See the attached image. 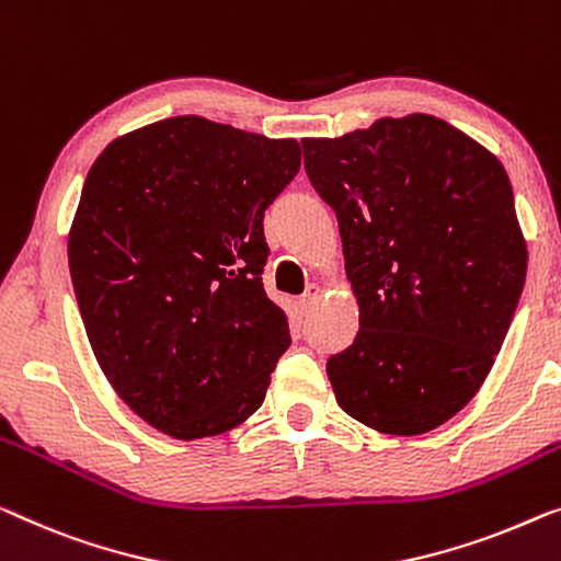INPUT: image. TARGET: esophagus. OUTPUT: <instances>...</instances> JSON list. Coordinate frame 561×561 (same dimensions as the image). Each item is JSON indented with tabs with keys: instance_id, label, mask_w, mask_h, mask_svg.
Returning a JSON list of instances; mask_svg holds the SVG:
<instances>
[{
	"instance_id": "obj_1",
	"label": "esophagus",
	"mask_w": 561,
	"mask_h": 561,
	"mask_svg": "<svg viewBox=\"0 0 561 561\" xmlns=\"http://www.w3.org/2000/svg\"><path fill=\"white\" fill-rule=\"evenodd\" d=\"M320 295H322V289L317 287V284H309L307 291L302 295V299H299V305H302L305 309H307V307H312V305L317 302V299H320Z\"/></svg>"
}]
</instances>
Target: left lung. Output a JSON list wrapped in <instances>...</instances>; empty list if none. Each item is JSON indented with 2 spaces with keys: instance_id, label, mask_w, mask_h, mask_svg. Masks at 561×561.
Here are the masks:
<instances>
[{
  "instance_id": "obj_1",
  "label": "left lung",
  "mask_w": 561,
  "mask_h": 561,
  "mask_svg": "<svg viewBox=\"0 0 561 561\" xmlns=\"http://www.w3.org/2000/svg\"><path fill=\"white\" fill-rule=\"evenodd\" d=\"M302 148L360 307L355 342L328 360L334 398L388 436L438 428L483 386L524 289L504 165L425 113Z\"/></svg>"
}]
</instances>
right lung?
Masks as SVG:
<instances>
[{
	"label": "right lung",
	"mask_w": 561,
	"mask_h": 561,
	"mask_svg": "<svg viewBox=\"0 0 561 561\" xmlns=\"http://www.w3.org/2000/svg\"><path fill=\"white\" fill-rule=\"evenodd\" d=\"M295 138L179 115L115 138L90 169L67 262L100 370L148 425L219 436L264 403L289 347L264 295V211Z\"/></svg>",
	"instance_id": "right-lung-1"
}]
</instances>
